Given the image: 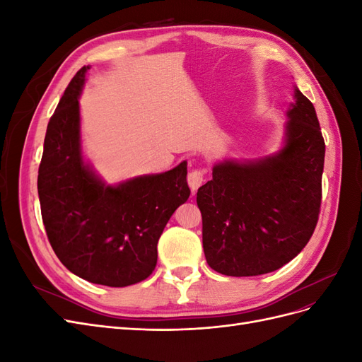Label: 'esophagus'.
<instances>
[{"label": "esophagus", "instance_id": "1", "mask_svg": "<svg viewBox=\"0 0 362 362\" xmlns=\"http://www.w3.org/2000/svg\"><path fill=\"white\" fill-rule=\"evenodd\" d=\"M187 181H189V185H190V189H192V193H194L196 190L201 187L202 182H204V173H202V170H192L189 173Z\"/></svg>", "mask_w": 362, "mask_h": 362}]
</instances>
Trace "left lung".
<instances>
[{
    "instance_id": "left-lung-1",
    "label": "left lung",
    "mask_w": 362,
    "mask_h": 362,
    "mask_svg": "<svg viewBox=\"0 0 362 362\" xmlns=\"http://www.w3.org/2000/svg\"><path fill=\"white\" fill-rule=\"evenodd\" d=\"M282 148L258 160H223L198 190L202 245L213 270L258 276L310 242L322 202L325 140L313 103L294 86Z\"/></svg>"
}]
</instances>
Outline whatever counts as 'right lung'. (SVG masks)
I'll list each match as a JSON object with an SVG mask.
<instances>
[{
	"label": "right lung",
	"mask_w": 362,
	"mask_h": 362,
	"mask_svg": "<svg viewBox=\"0 0 362 362\" xmlns=\"http://www.w3.org/2000/svg\"><path fill=\"white\" fill-rule=\"evenodd\" d=\"M89 69L75 74L48 122L37 177L42 221L54 252L74 275L127 287L156 269L163 229L190 196L187 161L117 184L103 181L81 148L78 98Z\"/></svg>",
	"instance_id": "add662e5"
}]
</instances>
